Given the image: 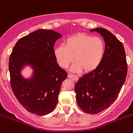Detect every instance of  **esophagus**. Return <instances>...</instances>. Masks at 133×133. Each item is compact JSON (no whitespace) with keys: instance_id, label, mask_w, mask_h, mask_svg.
Segmentation results:
<instances>
[{"instance_id":"esophagus-1","label":"esophagus","mask_w":133,"mask_h":133,"mask_svg":"<svg viewBox=\"0 0 133 133\" xmlns=\"http://www.w3.org/2000/svg\"><path fill=\"white\" fill-rule=\"evenodd\" d=\"M68 78H71L72 80H73V81H76V79H77V77H76L75 75H74V74H68Z\"/></svg>"}]
</instances>
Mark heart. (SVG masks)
I'll return each mask as SVG.
<instances>
[{
    "label": "heart",
    "mask_w": 133,
    "mask_h": 133,
    "mask_svg": "<svg viewBox=\"0 0 133 133\" xmlns=\"http://www.w3.org/2000/svg\"><path fill=\"white\" fill-rule=\"evenodd\" d=\"M104 52V42L100 37L78 33L65 39L64 46L56 47L54 55L62 68H68L74 59L76 63L72 66V71L78 72L83 70L85 72H90L100 65Z\"/></svg>",
    "instance_id": "b5f03b06"
}]
</instances>
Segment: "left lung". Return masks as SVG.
<instances>
[{"label":"left lung","mask_w":133,"mask_h":133,"mask_svg":"<svg viewBox=\"0 0 133 133\" xmlns=\"http://www.w3.org/2000/svg\"><path fill=\"white\" fill-rule=\"evenodd\" d=\"M104 37L105 52L96 69L80 78L75 85L76 99L84 112L96 114L107 109L119 95L127 75L122 43L104 28L90 30Z\"/></svg>","instance_id":"left-lung-1"}]
</instances>
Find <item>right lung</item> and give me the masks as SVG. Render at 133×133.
I'll use <instances>...</instances> for the list:
<instances>
[{"mask_svg":"<svg viewBox=\"0 0 133 133\" xmlns=\"http://www.w3.org/2000/svg\"><path fill=\"white\" fill-rule=\"evenodd\" d=\"M61 37L52 30L39 29L20 38L14 47L9 61L10 84L18 102L30 113L48 114L55 108L62 82L67 72L59 67L54 45ZM24 63L35 69L34 78H22L19 70Z\"/></svg>","mask_w":133,"mask_h":133,"instance_id":"add662e5","label":"right lung"}]
</instances>
